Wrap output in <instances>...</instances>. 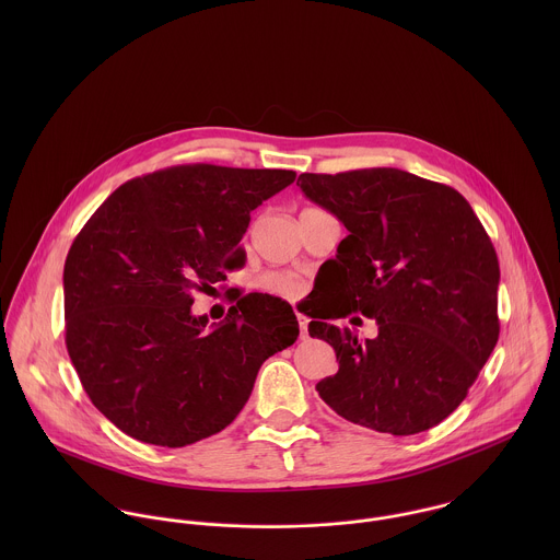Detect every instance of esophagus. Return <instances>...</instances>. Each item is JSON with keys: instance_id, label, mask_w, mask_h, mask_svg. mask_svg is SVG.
Segmentation results:
<instances>
[{"instance_id": "esophagus-1", "label": "esophagus", "mask_w": 560, "mask_h": 560, "mask_svg": "<svg viewBox=\"0 0 560 560\" xmlns=\"http://www.w3.org/2000/svg\"><path fill=\"white\" fill-rule=\"evenodd\" d=\"M298 323H300V329H302V338H306V336H308V323H311V319H308L306 315H300V313H298Z\"/></svg>"}]
</instances>
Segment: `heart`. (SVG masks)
<instances>
[{"mask_svg":"<svg viewBox=\"0 0 560 560\" xmlns=\"http://www.w3.org/2000/svg\"><path fill=\"white\" fill-rule=\"evenodd\" d=\"M262 287L276 295L282 298H295L300 295L302 287L300 282L291 276V273H282V271H269L262 276Z\"/></svg>","mask_w":560,"mask_h":560,"instance_id":"obj_1","label":"heart"}]
</instances>
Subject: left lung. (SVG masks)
I'll use <instances>...</instances> for the list:
<instances>
[{"label":"left lung","instance_id":"1","mask_svg":"<svg viewBox=\"0 0 560 560\" xmlns=\"http://www.w3.org/2000/svg\"><path fill=\"white\" fill-rule=\"evenodd\" d=\"M349 235L323 262L331 293L308 325L336 351L320 399L349 422L413 435L466 399L498 334V256L468 200L397 167L298 178ZM362 312L381 334L360 343L330 320ZM358 317H353V320Z\"/></svg>","mask_w":560,"mask_h":560}]
</instances>
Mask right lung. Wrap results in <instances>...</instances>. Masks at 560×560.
<instances>
[{
  "label": "right lung",
  "instance_id": "add662e5",
  "mask_svg": "<svg viewBox=\"0 0 560 560\" xmlns=\"http://www.w3.org/2000/svg\"><path fill=\"white\" fill-rule=\"evenodd\" d=\"M293 170L187 163L120 185L65 262L67 349L94 407L122 433L178 448L220 433L260 364L300 336L293 308L249 293L207 329L196 291L243 265L249 213Z\"/></svg>",
  "mask_w": 560,
  "mask_h": 560
}]
</instances>
